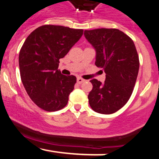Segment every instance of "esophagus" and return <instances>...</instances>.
<instances>
[{
    "instance_id": "34e87169",
    "label": "esophagus",
    "mask_w": 159,
    "mask_h": 159,
    "mask_svg": "<svg viewBox=\"0 0 159 159\" xmlns=\"http://www.w3.org/2000/svg\"><path fill=\"white\" fill-rule=\"evenodd\" d=\"M84 81H85V80L83 79V78H82L78 77V78H77V82H78V84H81V83H83V82Z\"/></svg>"
}]
</instances>
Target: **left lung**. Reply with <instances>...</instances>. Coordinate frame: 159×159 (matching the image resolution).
I'll return each instance as SVG.
<instances>
[{
  "label": "left lung",
  "instance_id": "left-lung-1",
  "mask_svg": "<svg viewBox=\"0 0 159 159\" xmlns=\"http://www.w3.org/2000/svg\"><path fill=\"white\" fill-rule=\"evenodd\" d=\"M84 36L96 51L95 64L106 73L104 83L90 80L93 89L89 104L96 112L114 114L132 96L139 70V57L133 40L115 28L84 30Z\"/></svg>",
  "mask_w": 159,
  "mask_h": 159
}]
</instances>
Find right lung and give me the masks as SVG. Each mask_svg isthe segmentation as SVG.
I'll return each mask as SVG.
<instances>
[{
  "instance_id": "obj_1",
  "label": "right lung",
  "mask_w": 159,
  "mask_h": 159,
  "mask_svg": "<svg viewBox=\"0 0 159 159\" xmlns=\"http://www.w3.org/2000/svg\"><path fill=\"white\" fill-rule=\"evenodd\" d=\"M82 29L45 25L34 30L19 52L20 75L27 93L43 110L57 111L68 103L76 77L63 75L59 60L79 40Z\"/></svg>"
}]
</instances>
